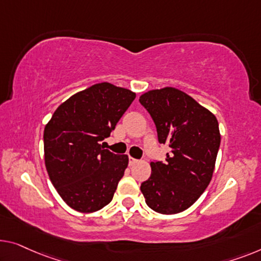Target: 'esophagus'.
Masks as SVG:
<instances>
[{"instance_id": "1", "label": "esophagus", "mask_w": 261, "mask_h": 261, "mask_svg": "<svg viewBox=\"0 0 261 261\" xmlns=\"http://www.w3.org/2000/svg\"><path fill=\"white\" fill-rule=\"evenodd\" d=\"M136 163H138L137 159H135V158H132V157H129V165H130V166L135 165Z\"/></svg>"}]
</instances>
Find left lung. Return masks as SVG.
Returning <instances> with one entry per match:
<instances>
[{
    "label": "left lung",
    "mask_w": 261,
    "mask_h": 261,
    "mask_svg": "<svg viewBox=\"0 0 261 261\" xmlns=\"http://www.w3.org/2000/svg\"><path fill=\"white\" fill-rule=\"evenodd\" d=\"M157 127L158 141L169 144L165 162H151V176L141 191L162 215H176L196 203L212 179L220 145L216 116L188 93L166 87L139 97Z\"/></svg>",
    "instance_id": "left-lung-1"
}]
</instances>
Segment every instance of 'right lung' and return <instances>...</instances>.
I'll list each match as a JSON object with an SVG mask.
<instances>
[{
    "label": "right lung",
    "mask_w": 261,
    "mask_h": 261,
    "mask_svg": "<svg viewBox=\"0 0 261 261\" xmlns=\"http://www.w3.org/2000/svg\"><path fill=\"white\" fill-rule=\"evenodd\" d=\"M136 98L129 89L103 82L70 97L44 127V162L62 199L82 213L107 206L129 164L100 142L115 130Z\"/></svg>",
    "instance_id": "add662e5"
}]
</instances>
